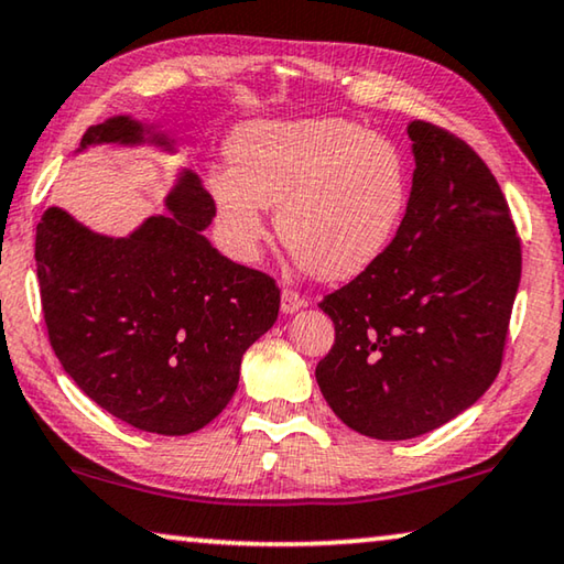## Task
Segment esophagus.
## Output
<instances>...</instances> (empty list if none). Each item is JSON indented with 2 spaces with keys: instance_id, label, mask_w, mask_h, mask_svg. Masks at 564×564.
<instances>
[{
  "instance_id": "34e87169",
  "label": "esophagus",
  "mask_w": 564,
  "mask_h": 564,
  "mask_svg": "<svg viewBox=\"0 0 564 564\" xmlns=\"http://www.w3.org/2000/svg\"><path fill=\"white\" fill-rule=\"evenodd\" d=\"M305 305H307L305 297H300L297 292H294V290H282V312H284V315H292V312H297V310H302Z\"/></svg>"
}]
</instances>
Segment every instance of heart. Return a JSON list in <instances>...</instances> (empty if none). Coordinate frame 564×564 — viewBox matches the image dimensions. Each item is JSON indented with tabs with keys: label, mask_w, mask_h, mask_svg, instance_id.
<instances>
[{
	"label": "heart",
	"mask_w": 564,
	"mask_h": 564,
	"mask_svg": "<svg viewBox=\"0 0 564 564\" xmlns=\"http://www.w3.org/2000/svg\"><path fill=\"white\" fill-rule=\"evenodd\" d=\"M209 192L224 245L257 262L264 209L300 272L355 280L395 245L411 204V169L383 135L343 118L254 120L234 131L229 169Z\"/></svg>",
	"instance_id": "1"
}]
</instances>
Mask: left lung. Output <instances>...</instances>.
<instances>
[{
    "mask_svg": "<svg viewBox=\"0 0 564 564\" xmlns=\"http://www.w3.org/2000/svg\"><path fill=\"white\" fill-rule=\"evenodd\" d=\"M413 186L388 254L319 302L335 325L317 362L345 426L380 441L423 436L479 401L497 378L522 247L479 155L413 120Z\"/></svg>",
    "mask_w": 564,
    "mask_h": 564,
    "instance_id": "left-lung-1",
    "label": "left lung"
}]
</instances>
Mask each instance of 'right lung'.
I'll use <instances>...</instances> for the list:
<instances>
[{
    "label": "right lung",
    "instance_id": "right-lung-1",
    "mask_svg": "<svg viewBox=\"0 0 564 564\" xmlns=\"http://www.w3.org/2000/svg\"><path fill=\"white\" fill-rule=\"evenodd\" d=\"M145 143L176 153L173 138L131 116L90 126L77 153ZM163 204L169 214L128 237L50 206L34 262L52 350L77 388L135 429L186 436L227 409L241 355L274 325L280 290L204 237L216 206L194 171H178Z\"/></svg>",
    "mask_w": 564,
    "mask_h": 564
}]
</instances>
